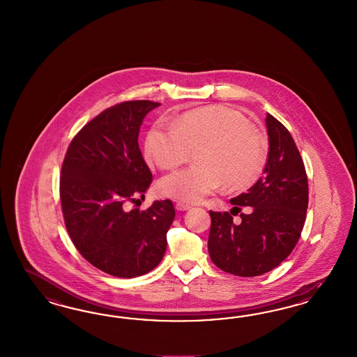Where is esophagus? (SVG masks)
<instances>
[{
    "label": "esophagus",
    "instance_id": "1",
    "mask_svg": "<svg viewBox=\"0 0 357 357\" xmlns=\"http://www.w3.org/2000/svg\"><path fill=\"white\" fill-rule=\"evenodd\" d=\"M175 208H176V211H187V209L191 208V206L187 204V203H183V202H178V203L175 204Z\"/></svg>",
    "mask_w": 357,
    "mask_h": 357
}]
</instances>
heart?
<instances>
[{
	"instance_id": "obj_1",
	"label": "heart",
	"mask_w": 357,
	"mask_h": 357,
	"mask_svg": "<svg viewBox=\"0 0 357 357\" xmlns=\"http://www.w3.org/2000/svg\"><path fill=\"white\" fill-rule=\"evenodd\" d=\"M195 149L196 163L167 174L160 191L194 203L225 182L229 190L254 183L267 162V145L237 109L213 105L182 114L174 123L158 121L146 135V157L161 169L185 162Z\"/></svg>"
}]
</instances>
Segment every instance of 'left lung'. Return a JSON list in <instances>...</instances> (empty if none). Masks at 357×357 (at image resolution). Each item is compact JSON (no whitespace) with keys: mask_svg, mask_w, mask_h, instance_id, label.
<instances>
[{"mask_svg":"<svg viewBox=\"0 0 357 357\" xmlns=\"http://www.w3.org/2000/svg\"><path fill=\"white\" fill-rule=\"evenodd\" d=\"M268 158L263 176L245 194L230 199L229 212H212L208 252L220 270L243 278L278 267L303 231L309 188L305 165L289 130L267 114ZM242 207L241 221L234 223Z\"/></svg>","mask_w":357,"mask_h":357,"instance_id":"obj_1","label":"left lung"}]
</instances>
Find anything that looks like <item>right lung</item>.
<instances>
[{
	"label": "right lung",
	"instance_id": "obj_1",
	"mask_svg": "<svg viewBox=\"0 0 357 357\" xmlns=\"http://www.w3.org/2000/svg\"><path fill=\"white\" fill-rule=\"evenodd\" d=\"M160 103L130 100L105 109L70 142L60 176L65 227L98 270L136 278L162 260L175 217L172 200L128 209L145 197L151 173L139 148L142 120Z\"/></svg>",
	"mask_w": 357,
	"mask_h": 357
}]
</instances>
